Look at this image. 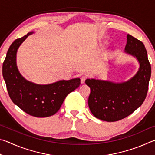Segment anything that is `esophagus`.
<instances>
[{"instance_id":"obj_1","label":"esophagus","mask_w":155,"mask_h":155,"mask_svg":"<svg viewBox=\"0 0 155 155\" xmlns=\"http://www.w3.org/2000/svg\"><path fill=\"white\" fill-rule=\"evenodd\" d=\"M86 78H87V77H85V76H83V77H81V83H82V84H83L84 83H85Z\"/></svg>"}]
</instances>
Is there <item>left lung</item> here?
Segmentation results:
<instances>
[{"instance_id": "obj_1", "label": "left lung", "mask_w": 155, "mask_h": 155, "mask_svg": "<svg viewBox=\"0 0 155 155\" xmlns=\"http://www.w3.org/2000/svg\"><path fill=\"white\" fill-rule=\"evenodd\" d=\"M124 52L137 60V73L129 80L115 83L87 78L90 87L88 105L94 116L107 122H115L128 116L139 108L146 97L151 66L144 44L128 34Z\"/></svg>"}]
</instances>
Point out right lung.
<instances>
[{
	"label": "right lung",
	"instance_id": "right-lung-1",
	"mask_svg": "<svg viewBox=\"0 0 155 155\" xmlns=\"http://www.w3.org/2000/svg\"><path fill=\"white\" fill-rule=\"evenodd\" d=\"M33 33H28L10 46L2 64V77L13 103L32 116L49 117L59 111L68 94L79 87L81 79L75 78L40 85L23 77L18 69L17 52L23 41Z\"/></svg>",
	"mask_w": 155,
	"mask_h": 155
}]
</instances>
